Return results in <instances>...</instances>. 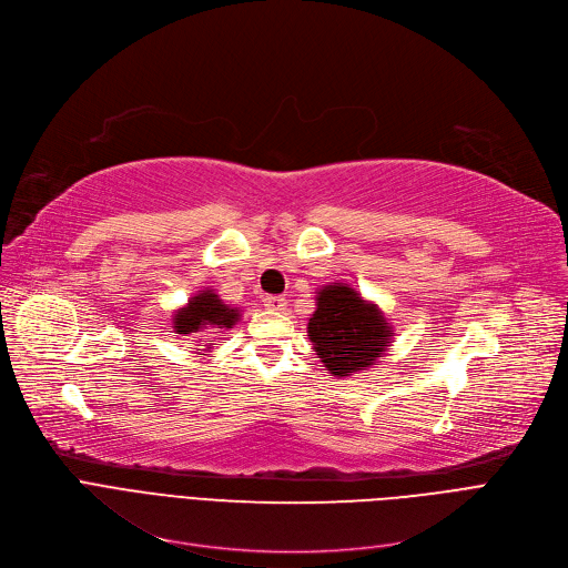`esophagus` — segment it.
<instances>
[{"label": "esophagus", "mask_w": 568, "mask_h": 568, "mask_svg": "<svg viewBox=\"0 0 568 568\" xmlns=\"http://www.w3.org/2000/svg\"><path fill=\"white\" fill-rule=\"evenodd\" d=\"M263 303L271 312H282L286 307V300L282 295H265Z\"/></svg>", "instance_id": "esophagus-1"}]
</instances>
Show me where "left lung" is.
Here are the masks:
<instances>
[{
  "mask_svg": "<svg viewBox=\"0 0 568 568\" xmlns=\"http://www.w3.org/2000/svg\"><path fill=\"white\" fill-rule=\"evenodd\" d=\"M316 300L307 335L325 369L344 378L376 364L394 337L381 310L346 284L323 286Z\"/></svg>",
  "mask_w": 568,
  "mask_h": 568,
  "instance_id": "left-lung-1",
  "label": "left lung"
}]
</instances>
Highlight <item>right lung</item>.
<instances>
[{
	"label": "right lung",
	"mask_w": 568,
	"mask_h": 568,
	"mask_svg": "<svg viewBox=\"0 0 568 568\" xmlns=\"http://www.w3.org/2000/svg\"><path fill=\"white\" fill-rule=\"evenodd\" d=\"M239 310L226 307L222 300L209 288L196 293L190 303L174 314L176 335L190 337L192 332H204V327H231L239 321Z\"/></svg>",
	"instance_id": "obj_1"
}]
</instances>
